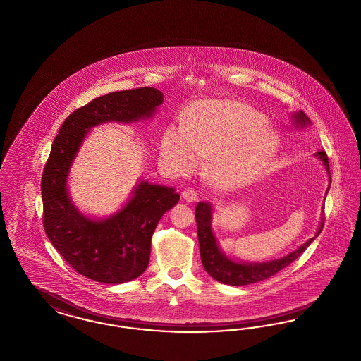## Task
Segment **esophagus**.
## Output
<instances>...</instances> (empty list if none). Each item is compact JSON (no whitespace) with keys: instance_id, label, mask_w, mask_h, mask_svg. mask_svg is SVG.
I'll use <instances>...</instances> for the list:
<instances>
[{"instance_id":"esophagus-1","label":"esophagus","mask_w":361,"mask_h":361,"mask_svg":"<svg viewBox=\"0 0 361 361\" xmlns=\"http://www.w3.org/2000/svg\"><path fill=\"white\" fill-rule=\"evenodd\" d=\"M183 197L184 200H187L188 202H193L197 200V193L195 189L192 188H187L184 192H183Z\"/></svg>"}]
</instances>
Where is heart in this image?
I'll use <instances>...</instances> for the list:
<instances>
[{"label": "heart", "instance_id": "obj_1", "mask_svg": "<svg viewBox=\"0 0 361 361\" xmlns=\"http://www.w3.org/2000/svg\"><path fill=\"white\" fill-rule=\"evenodd\" d=\"M280 138L265 117L248 105L226 99L196 104L185 128L171 125L161 141L164 164L192 173L207 160V177L216 187H236L260 173L279 149Z\"/></svg>", "mask_w": 361, "mask_h": 361}]
</instances>
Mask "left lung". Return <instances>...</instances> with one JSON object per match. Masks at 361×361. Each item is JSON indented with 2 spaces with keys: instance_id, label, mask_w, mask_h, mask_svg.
Returning a JSON list of instances; mask_svg holds the SVG:
<instances>
[{
  "instance_id": "1",
  "label": "left lung",
  "mask_w": 361,
  "mask_h": 361,
  "mask_svg": "<svg viewBox=\"0 0 361 361\" xmlns=\"http://www.w3.org/2000/svg\"><path fill=\"white\" fill-rule=\"evenodd\" d=\"M293 118H295V124L298 126L311 124V120L307 117L305 113L301 112V111L293 114ZM316 156L323 161L324 166L329 176V183H331L329 162H328V156H326L325 150H319L316 153ZM328 189H326V192H328ZM211 221V205L207 202H199L196 207V223H197L201 262H202L205 271L211 274L214 280H217L223 284L236 286L255 284V283H259L274 274H279L290 262H295L298 256L310 247V244L316 238V236L320 235L324 226V221H322L316 236L310 238L300 248L286 255L283 259L274 260V262H257V264L250 262L249 264V262H233L225 256L224 253L219 248L216 237L212 232Z\"/></svg>"
}]
</instances>
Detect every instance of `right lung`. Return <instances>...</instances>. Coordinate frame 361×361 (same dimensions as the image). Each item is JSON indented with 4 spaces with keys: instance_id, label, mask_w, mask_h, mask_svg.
Instances as JSON below:
<instances>
[{
    "instance_id": "1",
    "label": "right lung",
    "mask_w": 361,
    "mask_h": 361,
    "mask_svg": "<svg viewBox=\"0 0 361 361\" xmlns=\"http://www.w3.org/2000/svg\"><path fill=\"white\" fill-rule=\"evenodd\" d=\"M162 99L161 92L150 87L108 93L68 116L53 141L41 178L44 229L65 262L94 281L121 284L144 274L152 235L180 195L173 188L141 181L121 211L106 220H92L71 202L66 190L69 168L92 126L148 118Z\"/></svg>"
}]
</instances>
